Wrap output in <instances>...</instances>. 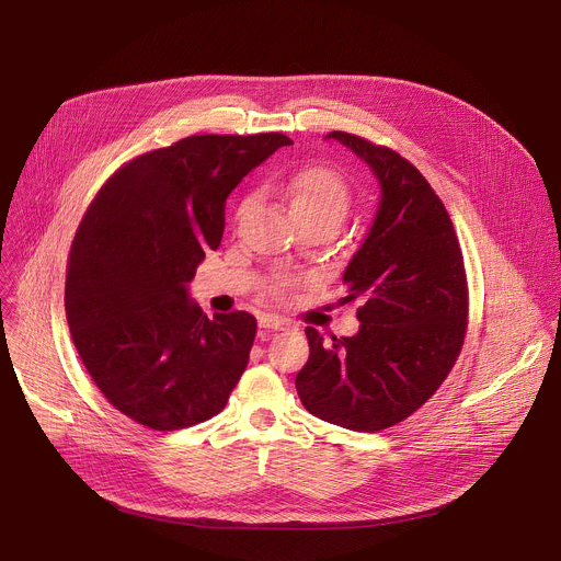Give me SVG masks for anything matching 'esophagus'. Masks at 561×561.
Instances as JSON below:
<instances>
[{
	"mask_svg": "<svg viewBox=\"0 0 561 561\" xmlns=\"http://www.w3.org/2000/svg\"><path fill=\"white\" fill-rule=\"evenodd\" d=\"M260 329L262 331H288V329H295V324L290 322V319H282L277 314H264V317H260Z\"/></svg>",
	"mask_w": 561,
	"mask_h": 561,
	"instance_id": "esophagus-1",
	"label": "esophagus"
}]
</instances>
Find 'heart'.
Segmentation results:
<instances>
[{
	"instance_id": "heart-1",
	"label": "heart",
	"mask_w": 561,
	"mask_h": 561,
	"mask_svg": "<svg viewBox=\"0 0 561 561\" xmlns=\"http://www.w3.org/2000/svg\"><path fill=\"white\" fill-rule=\"evenodd\" d=\"M282 191L286 193L290 208L299 221L304 219H327L333 221L337 228L346 221L351 210V191L346 182L327 167H312L295 173L282 184ZM249 202L239 208V215L247 210ZM295 286V279L290 277H275L266 290L275 299H284L290 288Z\"/></svg>"
}]
</instances>
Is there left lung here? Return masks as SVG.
<instances>
[{
  "label": "left lung",
  "instance_id": "obj_1",
  "mask_svg": "<svg viewBox=\"0 0 561 561\" xmlns=\"http://www.w3.org/2000/svg\"><path fill=\"white\" fill-rule=\"evenodd\" d=\"M373 169L381 199L344 271L359 331L327 344L306 329L310 357L295 388L308 413L377 433L411 417L455 366L468 327V284L450 215L426 178L392 148L333 130Z\"/></svg>",
  "mask_w": 561,
  "mask_h": 561
}]
</instances>
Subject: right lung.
<instances>
[{
  "instance_id": "1",
  "label": "right lung",
  "mask_w": 561,
  "mask_h": 561,
  "mask_svg": "<svg viewBox=\"0 0 561 561\" xmlns=\"http://www.w3.org/2000/svg\"><path fill=\"white\" fill-rule=\"evenodd\" d=\"M282 133L191 135L137 154L100 188L75 232L66 319L108 402L152 431L217 415L257 333L251 312L213 319L186 284L224 232L230 191L277 148Z\"/></svg>"
}]
</instances>
